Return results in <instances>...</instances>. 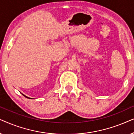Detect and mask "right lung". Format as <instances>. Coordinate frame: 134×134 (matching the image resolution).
Segmentation results:
<instances>
[{"label":"right lung","mask_w":134,"mask_h":134,"mask_svg":"<svg viewBox=\"0 0 134 134\" xmlns=\"http://www.w3.org/2000/svg\"><path fill=\"white\" fill-rule=\"evenodd\" d=\"M21 94H23L24 96H25V98H29V99H32V98H29V97H27V96H25V95H24V94H23V93H21Z\"/></svg>","instance_id":"1"}]
</instances>
